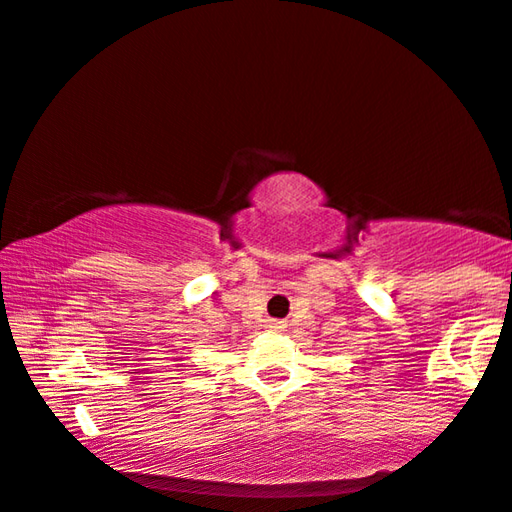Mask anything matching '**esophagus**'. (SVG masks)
Returning a JSON list of instances; mask_svg holds the SVG:
<instances>
[{
  "label": "esophagus",
  "mask_w": 512,
  "mask_h": 512,
  "mask_svg": "<svg viewBox=\"0 0 512 512\" xmlns=\"http://www.w3.org/2000/svg\"><path fill=\"white\" fill-rule=\"evenodd\" d=\"M273 328H282V326H280V323H275V326H273Z\"/></svg>",
  "instance_id": "1"
}]
</instances>
